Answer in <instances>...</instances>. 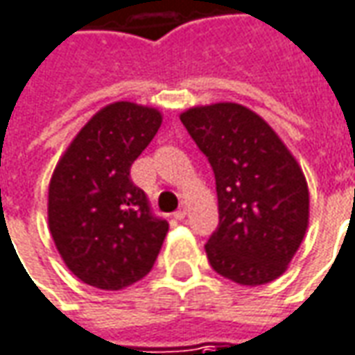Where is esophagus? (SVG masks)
Segmentation results:
<instances>
[{"mask_svg": "<svg viewBox=\"0 0 355 355\" xmlns=\"http://www.w3.org/2000/svg\"><path fill=\"white\" fill-rule=\"evenodd\" d=\"M187 214H188L187 206H182V208L175 211V218H177V219H184V218H187Z\"/></svg>", "mask_w": 355, "mask_h": 355, "instance_id": "obj_1", "label": "esophagus"}]
</instances>
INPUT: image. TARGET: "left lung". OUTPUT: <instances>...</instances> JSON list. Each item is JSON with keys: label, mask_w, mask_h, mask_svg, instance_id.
<instances>
[{"label": "left lung", "mask_w": 355, "mask_h": 355, "mask_svg": "<svg viewBox=\"0 0 355 355\" xmlns=\"http://www.w3.org/2000/svg\"><path fill=\"white\" fill-rule=\"evenodd\" d=\"M216 177L219 225L206 243L211 268L241 286L282 276L309 223V188L276 132L235 103L180 114Z\"/></svg>", "instance_id": "left-lung-1"}]
</instances>
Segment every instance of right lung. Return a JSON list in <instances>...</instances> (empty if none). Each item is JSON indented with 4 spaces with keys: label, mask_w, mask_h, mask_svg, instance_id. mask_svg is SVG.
I'll use <instances>...</instances> for the list:
<instances>
[{
    "label": "right lung",
    "mask_w": 355,
    "mask_h": 355,
    "mask_svg": "<svg viewBox=\"0 0 355 355\" xmlns=\"http://www.w3.org/2000/svg\"><path fill=\"white\" fill-rule=\"evenodd\" d=\"M161 126L155 108L120 101L98 110L60 159L48 190L58 252L81 282L122 289L147 276L168 231L130 168Z\"/></svg>",
    "instance_id": "right-lung-1"
}]
</instances>
